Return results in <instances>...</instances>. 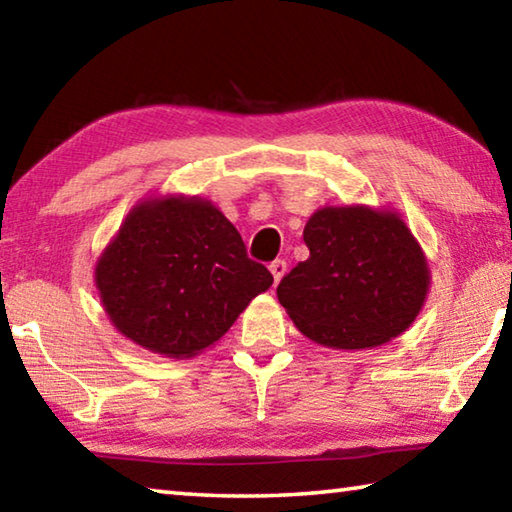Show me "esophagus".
Masks as SVG:
<instances>
[{
	"label": "esophagus",
	"instance_id": "obj_1",
	"mask_svg": "<svg viewBox=\"0 0 512 512\" xmlns=\"http://www.w3.org/2000/svg\"><path fill=\"white\" fill-rule=\"evenodd\" d=\"M271 273H273V280H275V284L282 280L284 277V273H287V262H284V259H275V262H271Z\"/></svg>",
	"mask_w": 512,
	"mask_h": 512
}]
</instances>
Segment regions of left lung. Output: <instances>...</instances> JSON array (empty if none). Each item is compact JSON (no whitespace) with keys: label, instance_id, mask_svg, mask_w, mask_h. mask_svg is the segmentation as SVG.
<instances>
[{"label":"left lung","instance_id":"1","mask_svg":"<svg viewBox=\"0 0 512 512\" xmlns=\"http://www.w3.org/2000/svg\"><path fill=\"white\" fill-rule=\"evenodd\" d=\"M309 259L277 284V300L307 339L363 350L400 336L420 314L429 266L397 212L323 207L305 225Z\"/></svg>","mask_w":512,"mask_h":512}]
</instances>
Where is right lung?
Here are the masks:
<instances>
[{
	"label": "right lung",
	"mask_w": 512,
	"mask_h": 512,
	"mask_svg": "<svg viewBox=\"0 0 512 512\" xmlns=\"http://www.w3.org/2000/svg\"><path fill=\"white\" fill-rule=\"evenodd\" d=\"M94 282L126 339L187 359L219 341L273 275L246 255L219 207L198 196H162L128 212Z\"/></svg>",
	"instance_id": "add662e5"
}]
</instances>
